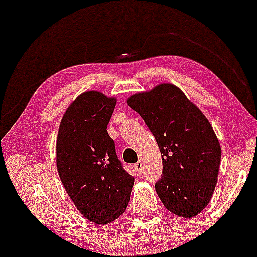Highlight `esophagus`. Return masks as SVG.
Segmentation results:
<instances>
[{
    "mask_svg": "<svg viewBox=\"0 0 257 257\" xmlns=\"http://www.w3.org/2000/svg\"><path fill=\"white\" fill-rule=\"evenodd\" d=\"M134 167H135V170L139 174H141L142 172H143V163L142 162H137L135 165H134Z\"/></svg>",
    "mask_w": 257,
    "mask_h": 257,
    "instance_id": "34e87169",
    "label": "esophagus"
}]
</instances>
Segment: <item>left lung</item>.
Instances as JSON below:
<instances>
[{"mask_svg":"<svg viewBox=\"0 0 257 257\" xmlns=\"http://www.w3.org/2000/svg\"><path fill=\"white\" fill-rule=\"evenodd\" d=\"M158 143L163 159L156 191L165 208L183 218L200 213L217 185L221 149L216 134L183 92L160 84L128 99Z\"/></svg>","mask_w":257,"mask_h":257,"instance_id":"left-lung-1","label":"left lung"}]
</instances>
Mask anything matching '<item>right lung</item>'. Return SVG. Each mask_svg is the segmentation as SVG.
Returning a JSON list of instances; mask_svg holds the SVG:
<instances>
[{
    "instance_id": "1",
    "label": "right lung",
    "mask_w": 257,
    "mask_h": 257,
    "mask_svg": "<svg viewBox=\"0 0 257 257\" xmlns=\"http://www.w3.org/2000/svg\"><path fill=\"white\" fill-rule=\"evenodd\" d=\"M115 105L100 92H84L64 113L56 141L64 188L86 219L101 225L125 211L134 186L107 132Z\"/></svg>"
}]
</instances>
